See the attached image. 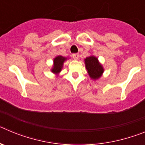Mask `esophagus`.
Instances as JSON below:
<instances>
[{
    "label": "esophagus",
    "mask_w": 145,
    "mask_h": 145,
    "mask_svg": "<svg viewBox=\"0 0 145 145\" xmlns=\"http://www.w3.org/2000/svg\"><path fill=\"white\" fill-rule=\"evenodd\" d=\"M72 57H73L74 59H78V58H79V54H72Z\"/></svg>",
    "instance_id": "1"
}]
</instances>
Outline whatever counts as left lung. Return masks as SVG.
Instances as JSON below:
<instances>
[{
    "instance_id": "8db88e82",
    "label": "left lung",
    "mask_w": 145,
    "mask_h": 145,
    "mask_svg": "<svg viewBox=\"0 0 145 145\" xmlns=\"http://www.w3.org/2000/svg\"><path fill=\"white\" fill-rule=\"evenodd\" d=\"M86 68L90 78L93 80H97L102 76L104 72L102 65L99 63L98 59L94 56H90L84 59Z\"/></svg>"
}]
</instances>
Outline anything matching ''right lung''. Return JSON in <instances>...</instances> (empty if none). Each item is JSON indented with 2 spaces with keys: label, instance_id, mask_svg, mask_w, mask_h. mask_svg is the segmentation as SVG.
Returning <instances> with one entry per match:
<instances>
[{
  "label": "right lung",
  "instance_id": "obj_1",
  "mask_svg": "<svg viewBox=\"0 0 145 145\" xmlns=\"http://www.w3.org/2000/svg\"><path fill=\"white\" fill-rule=\"evenodd\" d=\"M67 60L66 57L62 56H57L54 59V65L52 69V72L53 73L58 75L61 72V69L63 67V64Z\"/></svg>",
  "mask_w": 145,
  "mask_h": 145
}]
</instances>
